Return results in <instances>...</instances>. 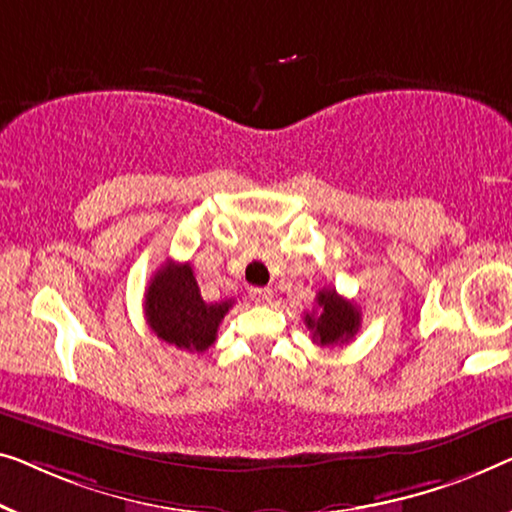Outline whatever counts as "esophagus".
<instances>
[{
    "label": "esophagus",
    "instance_id": "34e87169",
    "mask_svg": "<svg viewBox=\"0 0 512 512\" xmlns=\"http://www.w3.org/2000/svg\"><path fill=\"white\" fill-rule=\"evenodd\" d=\"M271 296H273V292L269 287H253V289H250V299H253L255 303H269Z\"/></svg>",
    "mask_w": 512,
    "mask_h": 512
}]
</instances>
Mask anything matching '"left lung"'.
Listing matches in <instances>:
<instances>
[{
    "instance_id": "obj_1",
    "label": "left lung",
    "mask_w": 512,
    "mask_h": 512,
    "mask_svg": "<svg viewBox=\"0 0 512 512\" xmlns=\"http://www.w3.org/2000/svg\"><path fill=\"white\" fill-rule=\"evenodd\" d=\"M317 310L305 312V326L312 331V342L322 347L345 345L361 326V312L352 301L342 299L335 289L317 294Z\"/></svg>"
}]
</instances>
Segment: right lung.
<instances>
[{
  "label": "right lung",
  "instance_id": "obj_1",
  "mask_svg": "<svg viewBox=\"0 0 512 512\" xmlns=\"http://www.w3.org/2000/svg\"><path fill=\"white\" fill-rule=\"evenodd\" d=\"M232 303L204 301L193 266L167 259L144 294V315L149 329L167 345L202 354L216 342L218 326Z\"/></svg>",
  "mask_w": 512,
  "mask_h": 512
}]
</instances>
